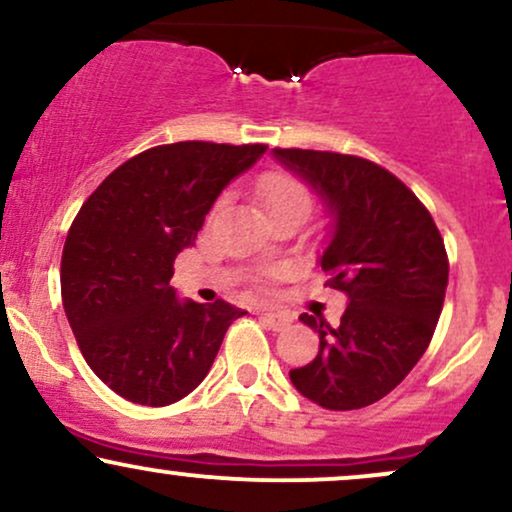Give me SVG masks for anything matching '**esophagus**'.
Returning a JSON list of instances; mask_svg holds the SVG:
<instances>
[{
  "instance_id": "esophagus-1",
  "label": "esophagus",
  "mask_w": 512,
  "mask_h": 512,
  "mask_svg": "<svg viewBox=\"0 0 512 512\" xmlns=\"http://www.w3.org/2000/svg\"><path fill=\"white\" fill-rule=\"evenodd\" d=\"M262 320H264V325H267L269 330H274V332L284 330V327L291 325V317H289V315H284V313H272V310H264Z\"/></svg>"
}]
</instances>
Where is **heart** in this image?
<instances>
[{
	"label": "heart",
	"instance_id": "b5f03b06",
	"mask_svg": "<svg viewBox=\"0 0 512 512\" xmlns=\"http://www.w3.org/2000/svg\"><path fill=\"white\" fill-rule=\"evenodd\" d=\"M257 197L267 214H279V211L303 209L310 211V192L301 180L286 173H267L257 180Z\"/></svg>",
	"mask_w": 512,
	"mask_h": 512
}]
</instances>
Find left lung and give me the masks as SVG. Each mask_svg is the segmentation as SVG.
<instances>
[{
  "mask_svg": "<svg viewBox=\"0 0 512 512\" xmlns=\"http://www.w3.org/2000/svg\"><path fill=\"white\" fill-rule=\"evenodd\" d=\"M272 156L330 216L317 264L349 296L339 327L301 315L320 351L289 378L322 409H363L390 395L431 344L448 286L443 238L414 192L373 161L308 149Z\"/></svg>",
  "mask_w": 512,
  "mask_h": 512,
  "instance_id": "1",
  "label": "left lung"
}]
</instances>
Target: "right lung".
<instances>
[{"label": "right lung", "mask_w": 512, "mask_h": 512, "mask_svg": "<svg viewBox=\"0 0 512 512\" xmlns=\"http://www.w3.org/2000/svg\"><path fill=\"white\" fill-rule=\"evenodd\" d=\"M264 144L178 142L129 158L69 228L62 303L93 373L134 404L166 407L207 378L223 334L245 315L226 301H180L173 262Z\"/></svg>", "instance_id": "add662e5"}]
</instances>
